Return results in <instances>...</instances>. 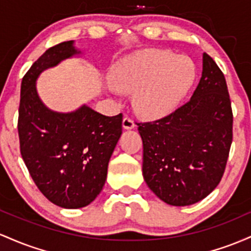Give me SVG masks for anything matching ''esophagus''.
Here are the masks:
<instances>
[{"mask_svg":"<svg viewBox=\"0 0 251 251\" xmlns=\"http://www.w3.org/2000/svg\"><path fill=\"white\" fill-rule=\"evenodd\" d=\"M122 126L125 129H133L135 126L134 121L129 117H125L122 121Z\"/></svg>","mask_w":251,"mask_h":251,"instance_id":"34e87169","label":"esophagus"}]
</instances>
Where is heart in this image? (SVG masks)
<instances>
[{"label": "heart", "mask_w": 251, "mask_h": 251, "mask_svg": "<svg viewBox=\"0 0 251 251\" xmlns=\"http://www.w3.org/2000/svg\"><path fill=\"white\" fill-rule=\"evenodd\" d=\"M196 79V67L186 57L167 50H142L118 60L110 70V92H133L135 111L159 120L174 111Z\"/></svg>", "instance_id": "b5f03b06"}]
</instances>
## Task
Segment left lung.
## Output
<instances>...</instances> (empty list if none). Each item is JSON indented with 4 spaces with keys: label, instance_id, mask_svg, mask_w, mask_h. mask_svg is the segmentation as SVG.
<instances>
[{
    "label": "left lung",
    "instance_id": "8db88e82",
    "mask_svg": "<svg viewBox=\"0 0 251 251\" xmlns=\"http://www.w3.org/2000/svg\"><path fill=\"white\" fill-rule=\"evenodd\" d=\"M137 126L143 178L157 198L187 206L209 196L223 176L232 142L231 102L213 59L202 54L201 78L186 104Z\"/></svg>",
    "mask_w": 251,
    "mask_h": 251
}]
</instances>
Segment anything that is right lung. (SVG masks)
I'll use <instances>...</instances> for the list:
<instances>
[{
    "instance_id": "1",
    "label": "right lung",
    "mask_w": 251,
    "mask_h": 251,
    "mask_svg": "<svg viewBox=\"0 0 251 251\" xmlns=\"http://www.w3.org/2000/svg\"><path fill=\"white\" fill-rule=\"evenodd\" d=\"M79 54L73 40L50 47L25 75L20 96L22 159L40 192L64 209L86 206L100 193L122 135V114L104 116L85 104L58 112L39 97L36 79L41 72Z\"/></svg>"
}]
</instances>
